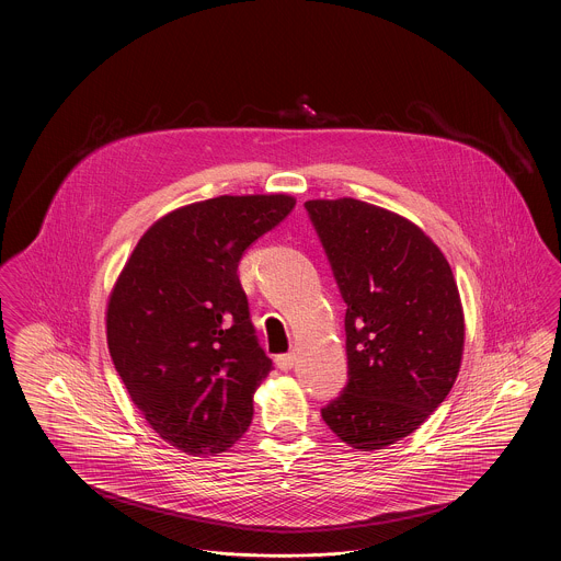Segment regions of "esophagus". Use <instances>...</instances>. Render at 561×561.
Wrapping results in <instances>:
<instances>
[{"label": "esophagus", "instance_id": "esophagus-1", "mask_svg": "<svg viewBox=\"0 0 561 561\" xmlns=\"http://www.w3.org/2000/svg\"><path fill=\"white\" fill-rule=\"evenodd\" d=\"M275 363H277V367L284 369V371L293 369V365H295V352H286V354L275 356Z\"/></svg>", "mask_w": 561, "mask_h": 561}]
</instances>
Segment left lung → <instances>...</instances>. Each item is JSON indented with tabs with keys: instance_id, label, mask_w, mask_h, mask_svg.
Masks as SVG:
<instances>
[{
	"instance_id": "left-lung-1",
	"label": "left lung",
	"mask_w": 561,
	"mask_h": 561,
	"mask_svg": "<svg viewBox=\"0 0 561 561\" xmlns=\"http://www.w3.org/2000/svg\"><path fill=\"white\" fill-rule=\"evenodd\" d=\"M345 309L347 385L322 408L342 442L378 450L446 399L463 354L450 264L405 217L354 198L307 201Z\"/></svg>"
}]
</instances>
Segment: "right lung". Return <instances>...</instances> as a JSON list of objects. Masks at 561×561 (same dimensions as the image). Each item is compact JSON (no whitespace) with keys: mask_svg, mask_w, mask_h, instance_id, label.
Here are the masks:
<instances>
[{"mask_svg":"<svg viewBox=\"0 0 561 561\" xmlns=\"http://www.w3.org/2000/svg\"><path fill=\"white\" fill-rule=\"evenodd\" d=\"M293 209L286 194L181 207L142 234L111 293L113 365L147 423L183 453H224L252 423L273 363L237 268Z\"/></svg>","mask_w":561,"mask_h":561,"instance_id":"add662e5","label":"right lung"}]
</instances>
